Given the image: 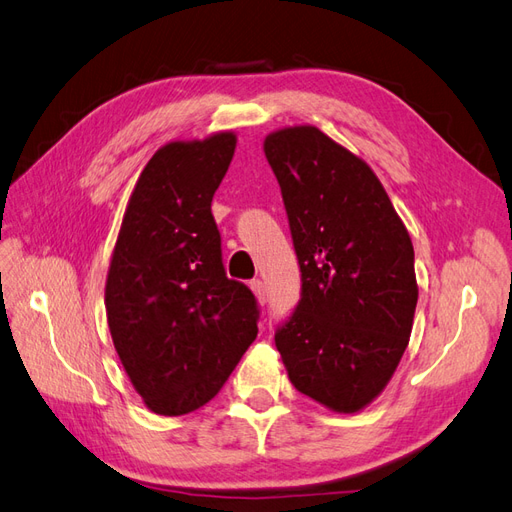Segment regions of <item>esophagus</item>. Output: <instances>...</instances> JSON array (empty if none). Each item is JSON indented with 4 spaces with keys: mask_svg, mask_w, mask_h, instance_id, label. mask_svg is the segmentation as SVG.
Returning <instances> with one entry per match:
<instances>
[{
    "mask_svg": "<svg viewBox=\"0 0 512 512\" xmlns=\"http://www.w3.org/2000/svg\"><path fill=\"white\" fill-rule=\"evenodd\" d=\"M250 286H252V290H254V294H256L258 303L265 305V303H267V286H265V282H262V280H252Z\"/></svg>",
    "mask_w": 512,
    "mask_h": 512,
    "instance_id": "esophagus-1",
    "label": "esophagus"
}]
</instances>
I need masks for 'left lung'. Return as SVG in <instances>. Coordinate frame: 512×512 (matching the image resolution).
Here are the masks:
<instances>
[{
    "instance_id": "left-lung-1",
    "label": "left lung",
    "mask_w": 512,
    "mask_h": 512,
    "mask_svg": "<svg viewBox=\"0 0 512 512\" xmlns=\"http://www.w3.org/2000/svg\"><path fill=\"white\" fill-rule=\"evenodd\" d=\"M265 156L301 267V299L275 346L299 393L359 412L389 384L412 333L410 235L374 170L318 128L269 134Z\"/></svg>"
}]
</instances>
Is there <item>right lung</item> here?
Here are the masks:
<instances>
[{
  "mask_svg": "<svg viewBox=\"0 0 512 512\" xmlns=\"http://www.w3.org/2000/svg\"><path fill=\"white\" fill-rule=\"evenodd\" d=\"M237 136L175 141L143 168L106 277V318L145 406L181 416L220 393L258 335L254 292L228 280L211 200Z\"/></svg>",
  "mask_w": 512,
  "mask_h": 512,
  "instance_id": "right-lung-1",
  "label": "right lung"
}]
</instances>
